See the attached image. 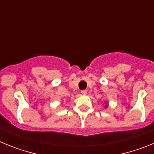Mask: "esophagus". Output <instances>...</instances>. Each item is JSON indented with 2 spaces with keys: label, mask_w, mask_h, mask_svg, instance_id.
Masks as SVG:
<instances>
[{
  "label": "esophagus",
  "mask_w": 154,
  "mask_h": 154,
  "mask_svg": "<svg viewBox=\"0 0 154 154\" xmlns=\"http://www.w3.org/2000/svg\"><path fill=\"white\" fill-rule=\"evenodd\" d=\"M81 93L82 94V95H86V94H87V90H85V89H84V90H82L81 91Z\"/></svg>",
  "instance_id": "esophagus-1"
}]
</instances>
